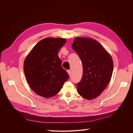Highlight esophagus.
<instances>
[{
    "label": "esophagus",
    "instance_id": "34e87169",
    "mask_svg": "<svg viewBox=\"0 0 133 133\" xmlns=\"http://www.w3.org/2000/svg\"><path fill=\"white\" fill-rule=\"evenodd\" d=\"M67 72H68V74H69V75H70V73H71V71H70V70H67Z\"/></svg>",
    "mask_w": 133,
    "mask_h": 133
}]
</instances>
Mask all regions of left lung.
I'll use <instances>...</instances> for the list:
<instances>
[{
	"instance_id": "left-lung-1",
	"label": "left lung",
	"mask_w": 133,
	"mask_h": 133,
	"mask_svg": "<svg viewBox=\"0 0 133 133\" xmlns=\"http://www.w3.org/2000/svg\"><path fill=\"white\" fill-rule=\"evenodd\" d=\"M71 46L83 67L82 79L76 84L78 94L88 100L95 99L105 90L111 79V56L98 42L89 38L76 37Z\"/></svg>"
}]
</instances>
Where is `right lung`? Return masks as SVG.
Wrapping results in <instances>:
<instances>
[{"label":"right lung","instance_id":"add662e5","mask_svg":"<svg viewBox=\"0 0 133 133\" xmlns=\"http://www.w3.org/2000/svg\"><path fill=\"white\" fill-rule=\"evenodd\" d=\"M66 42L64 38L43 39L24 60L23 68L27 82L31 89L42 97L49 98L57 95L69 78L58 55Z\"/></svg>","mask_w":133,"mask_h":133}]
</instances>
